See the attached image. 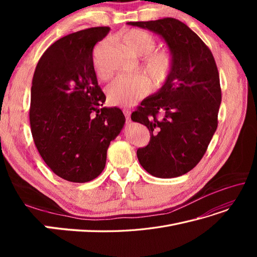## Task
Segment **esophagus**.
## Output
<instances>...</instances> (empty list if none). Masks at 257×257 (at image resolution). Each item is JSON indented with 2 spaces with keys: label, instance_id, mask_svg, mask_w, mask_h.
I'll return each mask as SVG.
<instances>
[{
  "label": "esophagus",
  "instance_id": "34e87169",
  "mask_svg": "<svg viewBox=\"0 0 257 257\" xmlns=\"http://www.w3.org/2000/svg\"><path fill=\"white\" fill-rule=\"evenodd\" d=\"M123 113H124V115H125V119H126V122H130L131 121V111L130 110H127V109H123Z\"/></svg>",
  "mask_w": 257,
  "mask_h": 257
}]
</instances>
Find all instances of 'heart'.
I'll use <instances>...</instances> for the list:
<instances>
[{"mask_svg": "<svg viewBox=\"0 0 257 257\" xmlns=\"http://www.w3.org/2000/svg\"><path fill=\"white\" fill-rule=\"evenodd\" d=\"M121 43L124 49L130 53L144 57L143 68L155 88H161L166 83L173 72L174 59L168 51L154 50L157 48V40L153 35L143 30L131 29L121 35ZM94 69L98 78L103 80L110 78L111 72L100 64L98 48L94 57ZM150 79L143 74L115 79L107 89L108 99L116 106L133 105L150 92Z\"/></svg>", "mask_w": 257, "mask_h": 257, "instance_id": "1", "label": "heart"}]
</instances>
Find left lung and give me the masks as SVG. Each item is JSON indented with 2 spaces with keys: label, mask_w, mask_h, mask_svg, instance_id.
I'll use <instances>...</instances> for the list:
<instances>
[{
  "label": "left lung",
  "mask_w": 257,
  "mask_h": 257,
  "mask_svg": "<svg viewBox=\"0 0 257 257\" xmlns=\"http://www.w3.org/2000/svg\"><path fill=\"white\" fill-rule=\"evenodd\" d=\"M127 25L159 34L174 59L166 83L131 115L150 132L149 144L137 150L138 161L154 177L182 176L204 157L217 127L222 94L214 58L199 36L178 19Z\"/></svg>",
  "instance_id": "8db88e82"
}]
</instances>
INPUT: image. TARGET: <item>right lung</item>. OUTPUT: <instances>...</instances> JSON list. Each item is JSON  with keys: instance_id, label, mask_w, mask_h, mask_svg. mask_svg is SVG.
Returning <instances> with one entry per match:
<instances>
[{"instance_id": "1", "label": "right lung", "mask_w": 257, "mask_h": 257, "mask_svg": "<svg viewBox=\"0 0 257 257\" xmlns=\"http://www.w3.org/2000/svg\"><path fill=\"white\" fill-rule=\"evenodd\" d=\"M109 31L90 28L60 38L34 72L30 106L34 143L52 172L71 182L99 176L108 147L125 123L120 108L103 107L106 96L93 65V48Z\"/></svg>"}]
</instances>
